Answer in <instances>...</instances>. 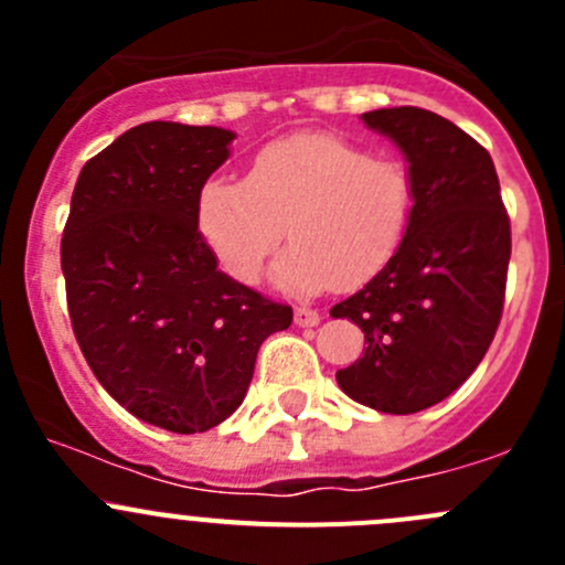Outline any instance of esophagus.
<instances>
[{
  "mask_svg": "<svg viewBox=\"0 0 565 565\" xmlns=\"http://www.w3.org/2000/svg\"><path fill=\"white\" fill-rule=\"evenodd\" d=\"M319 311L317 309H309V306H298L295 309V324H300V328H315L319 324Z\"/></svg>",
  "mask_w": 565,
  "mask_h": 565,
  "instance_id": "obj_1",
  "label": "esophagus"
}]
</instances>
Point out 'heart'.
<instances>
[{
    "label": "heart",
    "mask_w": 565,
    "mask_h": 565,
    "mask_svg": "<svg viewBox=\"0 0 565 565\" xmlns=\"http://www.w3.org/2000/svg\"><path fill=\"white\" fill-rule=\"evenodd\" d=\"M418 202L409 167L333 134L262 147L248 177L213 174L196 196V226L237 281L259 278L287 224L292 246L270 267L273 287L315 295L361 284L402 248Z\"/></svg>",
    "instance_id": "heart-1"
}]
</instances>
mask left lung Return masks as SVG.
<instances>
[{
	"instance_id": "left-lung-1",
	"label": "left lung",
	"mask_w": 565,
	"mask_h": 565,
	"mask_svg": "<svg viewBox=\"0 0 565 565\" xmlns=\"http://www.w3.org/2000/svg\"><path fill=\"white\" fill-rule=\"evenodd\" d=\"M361 119L402 150L418 202L396 256L330 309L369 344L335 380L358 404L409 415L451 396L487 355L503 315L511 226L492 158L451 119L418 106Z\"/></svg>"
}]
</instances>
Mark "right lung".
Listing matches in <instances>:
<instances>
[{
    "instance_id": "1",
    "label": "right lung",
    "mask_w": 565,
    "mask_h": 565,
    "mask_svg": "<svg viewBox=\"0 0 565 565\" xmlns=\"http://www.w3.org/2000/svg\"><path fill=\"white\" fill-rule=\"evenodd\" d=\"M235 134L141 122L78 174L62 235L73 333L108 396L177 435L207 431L246 398L256 352L292 309L218 270L196 226L202 182Z\"/></svg>"
}]
</instances>
